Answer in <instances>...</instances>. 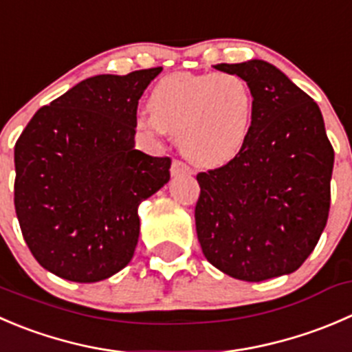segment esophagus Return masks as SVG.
I'll list each match as a JSON object with an SVG mask.
<instances>
[{
  "instance_id": "34e87169",
  "label": "esophagus",
  "mask_w": 352,
  "mask_h": 352,
  "mask_svg": "<svg viewBox=\"0 0 352 352\" xmlns=\"http://www.w3.org/2000/svg\"><path fill=\"white\" fill-rule=\"evenodd\" d=\"M170 173H172L173 177L182 175V173H186V175H190V173H192V170H190V166H187L186 163L180 162V160H173L172 168H170Z\"/></svg>"
}]
</instances>
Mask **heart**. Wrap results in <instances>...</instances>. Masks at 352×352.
<instances>
[{
    "label": "heart",
    "instance_id": "heart-1",
    "mask_svg": "<svg viewBox=\"0 0 352 352\" xmlns=\"http://www.w3.org/2000/svg\"><path fill=\"white\" fill-rule=\"evenodd\" d=\"M149 113L138 127L149 135H177L194 165L217 168L237 158L254 124V94L237 74H172L153 87Z\"/></svg>",
    "mask_w": 352,
    "mask_h": 352
}]
</instances>
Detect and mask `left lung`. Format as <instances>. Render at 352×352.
I'll return each instance as SVG.
<instances>
[{
  "label": "left lung",
  "instance_id": "1",
  "mask_svg": "<svg viewBox=\"0 0 352 352\" xmlns=\"http://www.w3.org/2000/svg\"><path fill=\"white\" fill-rule=\"evenodd\" d=\"M254 94V124L241 155L197 173L194 210L203 254L223 274L261 282L298 270L330 210L333 148L318 104L263 60L214 65Z\"/></svg>",
  "mask_w": 352,
  "mask_h": 352
}]
</instances>
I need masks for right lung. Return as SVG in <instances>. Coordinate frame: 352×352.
I'll return each instance as SVG.
<instances>
[{
    "label": "right lung",
    "mask_w": 352,
    "mask_h": 352,
    "mask_svg": "<svg viewBox=\"0 0 352 352\" xmlns=\"http://www.w3.org/2000/svg\"><path fill=\"white\" fill-rule=\"evenodd\" d=\"M162 67L96 75L37 110L15 144V211L41 267L91 284L127 267L138 208L170 180L168 156L134 149L138 104Z\"/></svg>",
    "instance_id": "1"
}]
</instances>
